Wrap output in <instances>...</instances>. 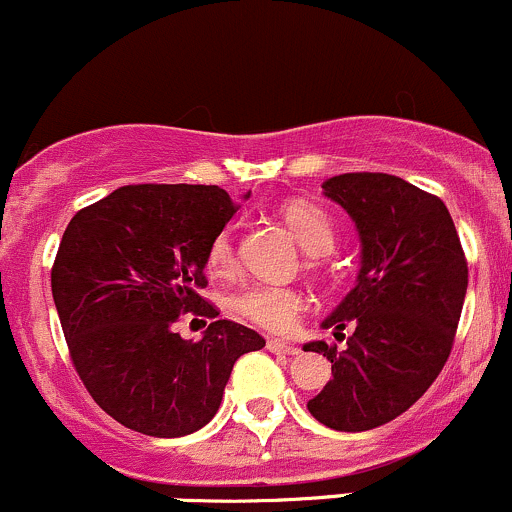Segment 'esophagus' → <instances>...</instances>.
Instances as JSON below:
<instances>
[{
  "label": "esophagus",
  "mask_w": 512,
  "mask_h": 512,
  "mask_svg": "<svg viewBox=\"0 0 512 512\" xmlns=\"http://www.w3.org/2000/svg\"><path fill=\"white\" fill-rule=\"evenodd\" d=\"M268 351H271V354H278V356H295L298 354V346H293V344H288V342H280V339H268Z\"/></svg>",
  "instance_id": "esophagus-1"
}]
</instances>
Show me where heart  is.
<instances>
[{
    "instance_id": "b5f03b06",
    "label": "heart",
    "mask_w": 512,
    "mask_h": 512,
    "mask_svg": "<svg viewBox=\"0 0 512 512\" xmlns=\"http://www.w3.org/2000/svg\"><path fill=\"white\" fill-rule=\"evenodd\" d=\"M283 219L300 241L302 249L312 256L332 254L337 246V224L322 207L312 202H290L283 207ZM317 266V261H312ZM234 266V232L224 227L214 234L207 246V268L212 273H227ZM229 307L241 320L268 329V332H285L298 320L305 307V295L288 285L276 283H251L232 295Z\"/></svg>"
}]
</instances>
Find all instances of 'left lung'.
Listing matches in <instances>:
<instances>
[{"mask_svg": "<svg viewBox=\"0 0 512 512\" xmlns=\"http://www.w3.org/2000/svg\"><path fill=\"white\" fill-rule=\"evenodd\" d=\"M361 239L359 283L322 322L355 332L346 349L305 344L332 361V381L307 403L322 425L364 432L422 398L454 346L469 266L447 205L388 173H344L322 185Z\"/></svg>", "mask_w": 512, "mask_h": 512, "instance_id": "1", "label": "left lung"}]
</instances>
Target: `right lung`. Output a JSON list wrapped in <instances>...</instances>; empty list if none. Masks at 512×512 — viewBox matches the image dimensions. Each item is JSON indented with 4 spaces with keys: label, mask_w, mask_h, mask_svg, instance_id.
Returning a JSON list of instances; mask_svg holds the SVG:
<instances>
[{
    "label": "right lung",
    "mask_w": 512,
    "mask_h": 512,
    "mask_svg": "<svg viewBox=\"0 0 512 512\" xmlns=\"http://www.w3.org/2000/svg\"><path fill=\"white\" fill-rule=\"evenodd\" d=\"M239 205L217 185H124L70 219L51 290L87 393L129 430L183 437L217 415L241 354L266 339L200 295L207 246ZM211 320L202 340L182 317Z\"/></svg>",
    "instance_id": "add662e5"
}]
</instances>
